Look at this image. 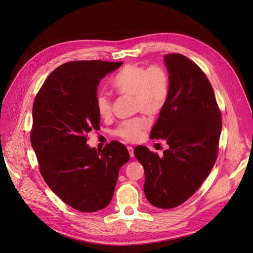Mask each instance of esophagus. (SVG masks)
<instances>
[{"mask_svg": "<svg viewBox=\"0 0 253 253\" xmlns=\"http://www.w3.org/2000/svg\"><path fill=\"white\" fill-rule=\"evenodd\" d=\"M127 151H128V154L131 157H134V149L132 147H127Z\"/></svg>", "mask_w": 253, "mask_h": 253, "instance_id": "34e87169", "label": "esophagus"}]
</instances>
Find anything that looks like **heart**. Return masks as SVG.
<instances>
[{
  "mask_svg": "<svg viewBox=\"0 0 253 253\" xmlns=\"http://www.w3.org/2000/svg\"><path fill=\"white\" fill-rule=\"evenodd\" d=\"M114 89L120 95L134 98V109L150 116L159 114L167 103L170 94V78L162 65L154 64L149 67L128 64L119 71L112 80ZM96 108L102 118L112 113L111 98L100 94L96 98ZM149 121L144 117H136L122 122L116 134L128 142L141 139L143 131L148 128Z\"/></svg>",
  "mask_w": 253,
  "mask_h": 253,
  "instance_id": "heart-1",
  "label": "heart"
}]
</instances>
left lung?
I'll use <instances>...</instances> for the list:
<instances>
[{
	"instance_id": "left-lung-1",
	"label": "left lung",
	"mask_w": 253,
	"mask_h": 253,
	"mask_svg": "<svg viewBox=\"0 0 253 253\" xmlns=\"http://www.w3.org/2000/svg\"><path fill=\"white\" fill-rule=\"evenodd\" d=\"M170 94L150 138L169 149L159 156L139 145L134 154L144 169L148 202L162 209L185 203L208 177L216 162L220 112L211 84L194 62L180 53L165 56Z\"/></svg>"
}]
</instances>
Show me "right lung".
<instances>
[{
	"label": "right lung",
	"instance_id": "right-lung-1",
	"mask_svg": "<svg viewBox=\"0 0 253 253\" xmlns=\"http://www.w3.org/2000/svg\"><path fill=\"white\" fill-rule=\"evenodd\" d=\"M121 65L100 60L62 64L45 80L34 102L30 142L42 177L53 193L81 212L110 204L120 168L129 159L118 141L101 152L86 144L87 134L100 124L98 84Z\"/></svg>",
	"mask_w": 253,
	"mask_h": 253
}]
</instances>
